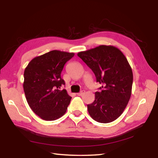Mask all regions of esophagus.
I'll use <instances>...</instances> for the list:
<instances>
[{
	"mask_svg": "<svg viewBox=\"0 0 158 158\" xmlns=\"http://www.w3.org/2000/svg\"><path fill=\"white\" fill-rule=\"evenodd\" d=\"M84 91H83V90H82V91L81 92H80L79 93H77V96H82L83 94H84Z\"/></svg>",
	"mask_w": 158,
	"mask_h": 158,
	"instance_id": "34e87169",
	"label": "esophagus"
}]
</instances>
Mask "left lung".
<instances>
[{"label": "left lung", "instance_id": "left-lung-1", "mask_svg": "<svg viewBox=\"0 0 158 158\" xmlns=\"http://www.w3.org/2000/svg\"><path fill=\"white\" fill-rule=\"evenodd\" d=\"M77 56L102 85L95 92L94 101L88 105L89 115L99 123L113 122L126 109L132 92L133 74L126 58L111 45H100Z\"/></svg>", "mask_w": 158, "mask_h": 158}]
</instances>
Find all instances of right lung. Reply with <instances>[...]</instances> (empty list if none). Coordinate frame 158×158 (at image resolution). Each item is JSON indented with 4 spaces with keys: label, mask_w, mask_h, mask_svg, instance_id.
<instances>
[{
    "label": "right lung",
    "mask_w": 158,
    "mask_h": 158,
    "mask_svg": "<svg viewBox=\"0 0 158 158\" xmlns=\"http://www.w3.org/2000/svg\"><path fill=\"white\" fill-rule=\"evenodd\" d=\"M74 53L53 50L33 58L25 69L23 90L32 111L41 119L53 121L64 115L70 97L61 73Z\"/></svg>",
    "instance_id": "1"
}]
</instances>
